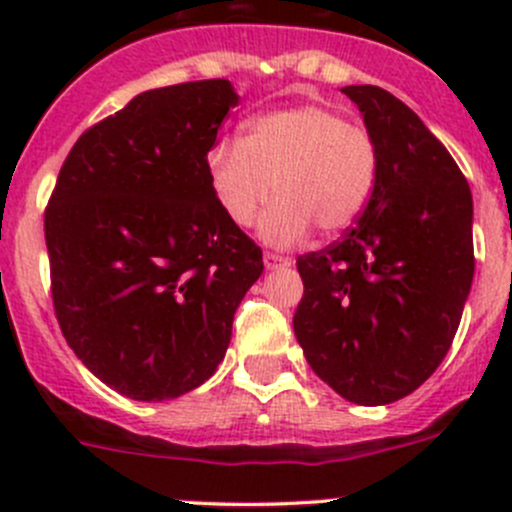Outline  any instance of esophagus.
I'll return each instance as SVG.
<instances>
[{
    "label": "esophagus",
    "mask_w": 512,
    "mask_h": 512,
    "mask_svg": "<svg viewBox=\"0 0 512 512\" xmlns=\"http://www.w3.org/2000/svg\"><path fill=\"white\" fill-rule=\"evenodd\" d=\"M289 265V257L277 255V252H265V267L267 270H275V267Z\"/></svg>",
    "instance_id": "34e87169"
}]
</instances>
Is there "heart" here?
<instances>
[{
	"label": "heart",
	"mask_w": 512,
	"mask_h": 512,
	"mask_svg": "<svg viewBox=\"0 0 512 512\" xmlns=\"http://www.w3.org/2000/svg\"><path fill=\"white\" fill-rule=\"evenodd\" d=\"M213 193L232 225L250 227L272 195L260 232L270 245H294L309 230L342 235L374 195L379 148L364 126L317 103L262 113L242 141H220L208 153Z\"/></svg>",
	"instance_id": "obj_1"
}]
</instances>
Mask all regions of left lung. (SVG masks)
<instances>
[{"label": "left lung", "instance_id": "left-lung-1", "mask_svg": "<svg viewBox=\"0 0 512 512\" xmlns=\"http://www.w3.org/2000/svg\"><path fill=\"white\" fill-rule=\"evenodd\" d=\"M379 148L369 205L297 257L294 334L339 396L381 406L416 391L451 349L473 282L468 180L421 118L379 86H344Z\"/></svg>", "mask_w": 512, "mask_h": 512}]
</instances>
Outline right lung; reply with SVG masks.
<instances>
[{"label":"right lung","instance_id":"1","mask_svg":"<svg viewBox=\"0 0 512 512\" xmlns=\"http://www.w3.org/2000/svg\"><path fill=\"white\" fill-rule=\"evenodd\" d=\"M237 94L208 79L138 94L79 136L44 210L51 299L86 369L136 401L215 374L265 265L227 220L208 153Z\"/></svg>","mask_w":512,"mask_h":512}]
</instances>
